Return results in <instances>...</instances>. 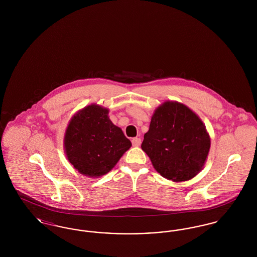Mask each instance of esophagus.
<instances>
[{
  "label": "esophagus",
  "mask_w": 257,
  "mask_h": 257,
  "mask_svg": "<svg viewBox=\"0 0 257 257\" xmlns=\"http://www.w3.org/2000/svg\"><path fill=\"white\" fill-rule=\"evenodd\" d=\"M142 144V140L140 138H133L132 139V145L134 147H140Z\"/></svg>",
  "instance_id": "esophagus-1"
}]
</instances>
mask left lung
Instances as JSON below:
<instances>
[{
    "label": "left lung",
    "instance_id": "8db88e82",
    "mask_svg": "<svg viewBox=\"0 0 257 257\" xmlns=\"http://www.w3.org/2000/svg\"><path fill=\"white\" fill-rule=\"evenodd\" d=\"M142 149L163 177L181 182L192 179L202 169L210 138L194 111L178 102L167 101L151 117Z\"/></svg>",
    "mask_w": 257,
    "mask_h": 257
}]
</instances>
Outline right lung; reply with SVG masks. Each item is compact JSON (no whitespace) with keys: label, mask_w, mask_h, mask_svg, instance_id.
Masks as SVG:
<instances>
[{"label":"right lung","mask_w":257,"mask_h":257,"mask_svg":"<svg viewBox=\"0 0 257 257\" xmlns=\"http://www.w3.org/2000/svg\"><path fill=\"white\" fill-rule=\"evenodd\" d=\"M108 113L107 109L89 105L74 115L66 129L67 159L86 176L98 177L109 172L132 146Z\"/></svg>","instance_id":"1"}]
</instances>
